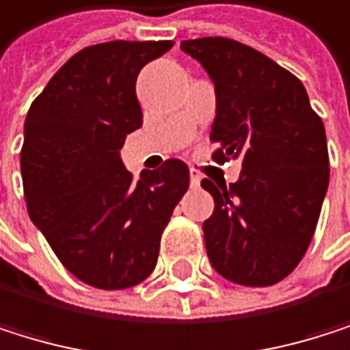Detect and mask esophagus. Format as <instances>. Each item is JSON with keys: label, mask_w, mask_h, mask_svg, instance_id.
I'll list each match as a JSON object with an SVG mask.
<instances>
[{"label": "esophagus", "mask_w": 350, "mask_h": 350, "mask_svg": "<svg viewBox=\"0 0 350 350\" xmlns=\"http://www.w3.org/2000/svg\"><path fill=\"white\" fill-rule=\"evenodd\" d=\"M201 185V174L197 170H191V187H199Z\"/></svg>", "instance_id": "1"}]
</instances>
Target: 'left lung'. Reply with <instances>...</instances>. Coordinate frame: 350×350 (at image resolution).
I'll return each instance as SVG.
<instances>
[{
    "instance_id": "1",
    "label": "left lung",
    "mask_w": 350,
    "mask_h": 350,
    "mask_svg": "<svg viewBox=\"0 0 350 350\" xmlns=\"http://www.w3.org/2000/svg\"><path fill=\"white\" fill-rule=\"evenodd\" d=\"M215 87L213 161L241 159L239 183L201 187L213 269L241 286H271L299 265L330 180L326 131L303 83L257 49L226 37L183 41Z\"/></svg>"
}]
</instances>
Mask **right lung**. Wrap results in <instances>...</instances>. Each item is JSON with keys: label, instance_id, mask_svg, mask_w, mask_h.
I'll return each instance as SVG.
<instances>
[{"label": "right lung", "instance_id": "right-lung-1", "mask_svg": "<svg viewBox=\"0 0 350 350\" xmlns=\"http://www.w3.org/2000/svg\"><path fill=\"white\" fill-rule=\"evenodd\" d=\"M174 41H109L74 53L24 122V201L62 265L81 282L122 291L153 271L159 241L189 189V165L165 159L135 180L120 149L141 129V68Z\"/></svg>", "mask_w": 350, "mask_h": 350}]
</instances>
